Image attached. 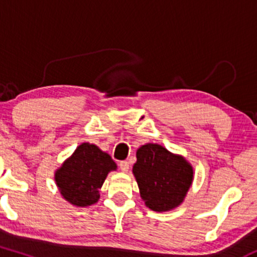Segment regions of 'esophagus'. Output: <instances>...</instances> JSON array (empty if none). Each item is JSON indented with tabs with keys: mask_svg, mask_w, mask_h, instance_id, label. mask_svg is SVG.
Returning <instances> with one entry per match:
<instances>
[{
	"mask_svg": "<svg viewBox=\"0 0 257 257\" xmlns=\"http://www.w3.org/2000/svg\"><path fill=\"white\" fill-rule=\"evenodd\" d=\"M119 168H120V170H122V172L126 173L129 170V162H126V161L119 162Z\"/></svg>",
	"mask_w": 257,
	"mask_h": 257,
	"instance_id": "1",
	"label": "esophagus"
}]
</instances>
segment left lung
Segmentation results:
<instances>
[{
    "instance_id": "1",
    "label": "left lung",
    "mask_w": 257,
    "mask_h": 257,
    "mask_svg": "<svg viewBox=\"0 0 257 257\" xmlns=\"http://www.w3.org/2000/svg\"><path fill=\"white\" fill-rule=\"evenodd\" d=\"M133 174L145 205L159 213L182 204L193 182V168L187 159L151 143L138 149Z\"/></svg>"
}]
</instances>
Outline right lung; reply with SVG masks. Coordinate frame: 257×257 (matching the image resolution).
Wrapping results in <instances>:
<instances>
[{"mask_svg":"<svg viewBox=\"0 0 257 257\" xmlns=\"http://www.w3.org/2000/svg\"><path fill=\"white\" fill-rule=\"evenodd\" d=\"M113 170L117 164L108 153L94 144L83 143L55 170L54 180L66 202L84 208L98 202L99 190Z\"/></svg>","mask_w":257,"mask_h":257,"instance_id":"add662e5","label":"right lung"}]
</instances>
